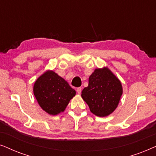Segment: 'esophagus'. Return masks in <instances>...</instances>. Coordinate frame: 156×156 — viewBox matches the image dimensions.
Returning <instances> with one entry per match:
<instances>
[{"label": "esophagus", "mask_w": 156, "mask_h": 156, "mask_svg": "<svg viewBox=\"0 0 156 156\" xmlns=\"http://www.w3.org/2000/svg\"><path fill=\"white\" fill-rule=\"evenodd\" d=\"M81 90H82V88H77L76 89V91L77 93H78V94H80V93H81Z\"/></svg>", "instance_id": "obj_1"}]
</instances>
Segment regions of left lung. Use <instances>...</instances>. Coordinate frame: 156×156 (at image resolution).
<instances>
[{
    "label": "left lung",
    "instance_id": "left-lung-1",
    "mask_svg": "<svg viewBox=\"0 0 156 156\" xmlns=\"http://www.w3.org/2000/svg\"><path fill=\"white\" fill-rule=\"evenodd\" d=\"M123 94L121 82L108 67L96 68L89 77L88 86L81 97L91 113L99 117L109 115L116 109Z\"/></svg>",
    "mask_w": 156,
    "mask_h": 156
}]
</instances>
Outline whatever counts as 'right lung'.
Segmentation results:
<instances>
[{
	"label": "right lung",
	"instance_id": "1",
	"mask_svg": "<svg viewBox=\"0 0 156 156\" xmlns=\"http://www.w3.org/2000/svg\"><path fill=\"white\" fill-rule=\"evenodd\" d=\"M76 90L56 73L48 70L35 82L33 94L45 112L55 115L65 111Z\"/></svg>",
	"mask_w": 156,
	"mask_h": 156
}]
</instances>
